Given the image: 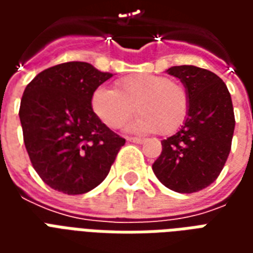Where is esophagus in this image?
I'll return each mask as SVG.
<instances>
[{"label":"esophagus","instance_id":"obj_1","mask_svg":"<svg viewBox=\"0 0 253 253\" xmlns=\"http://www.w3.org/2000/svg\"><path fill=\"white\" fill-rule=\"evenodd\" d=\"M127 141H128V142H134V143H143V142H145V139H142V138H138V137H128V138H127Z\"/></svg>","mask_w":253,"mask_h":253}]
</instances>
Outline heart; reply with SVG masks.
Listing matches in <instances>:
<instances>
[{
  "mask_svg": "<svg viewBox=\"0 0 253 253\" xmlns=\"http://www.w3.org/2000/svg\"><path fill=\"white\" fill-rule=\"evenodd\" d=\"M92 110L112 130L121 128L134 110L139 115L130 128L139 132H176L186 122L190 97L186 88L169 78L138 73L115 83V89L99 86L92 94Z\"/></svg>",
  "mask_w": 253,
  "mask_h": 253,
  "instance_id": "obj_1",
  "label": "heart"
}]
</instances>
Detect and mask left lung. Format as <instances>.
<instances>
[{
  "mask_svg": "<svg viewBox=\"0 0 253 253\" xmlns=\"http://www.w3.org/2000/svg\"><path fill=\"white\" fill-rule=\"evenodd\" d=\"M167 72L180 78L190 110L180 130L161 141L163 152L152 168L169 190L198 192L217 179L230 153L236 123L232 97L225 83L210 70L183 65Z\"/></svg>",
  "mask_w": 253,
  "mask_h": 253,
  "instance_id": "1",
  "label": "left lung"
}]
</instances>
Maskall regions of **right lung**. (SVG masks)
I'll list each match as a JSON object with an SVG mask.
<instances>
[{
    "label": "right lung",
    "mask_w": 253,
    "mask_h": 253,
    "mask_svg": "<svg viewBox=\"0 0 253 253\" xmlns=\"http://www.w3.org/2000/svg\"><path fill=\"white\" fill-rule=\"evenodd\" d=\"M112 77L90 63L48 67L31 81L20 104V122L32 167L47 186L80 195L104 180L126 139L92 110V94Z\"/></svg>",
    "instance_id": "right-lung-1"
}]
</instances>
